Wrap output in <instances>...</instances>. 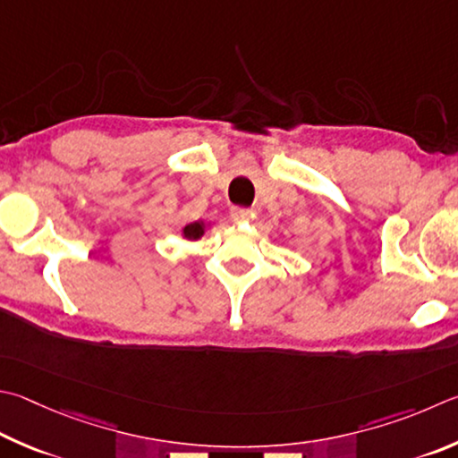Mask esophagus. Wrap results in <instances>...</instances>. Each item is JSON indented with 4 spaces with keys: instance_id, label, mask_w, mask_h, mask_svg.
<instances>
[{
    "instance_id": "1",
    "label": "esophagus",
    "mask_w": 458,
    "mask_h": 458,
    "mask_svg": "<svg viewBox=\"0 0 458 458\" xmlns=\"http://www.w3.org/2000/svg\"><path fill=\"white\" fill-rule=\"evenodd\" d=\"M232 216H234L236 220H250L254 212L250 208H232Z\"/></svg>"
}]
</instances>
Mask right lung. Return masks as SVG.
I'll list each match as a JSON object with an SVG mask.
<instances>
[{
    "mask_svg": "<svg viewBox=\"0 0 458 458\" xmlns=\"http://www.w3.org/2000/svg\"><path fill=\"white\" fill-rule=\"evenodd\" d=\"M202 234H204V228H202V224H200V222L188 224V226L184 228V236H186V238H192V240H196V238H200Z\"/></svg>",
    "mask_w": 458,
    "mask_h": 458,
    "instance_id": "obj_1",
    "label": "right lung"
}]
</instances>
